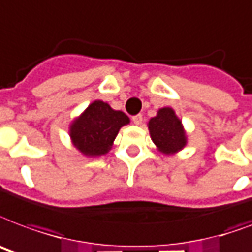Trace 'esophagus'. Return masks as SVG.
<instances>
[{"label": "esophagus", "instance_id": "34e87169", "mask_svg": "<svg viewBox=\"0 0 252 252\" xmlns=\"http://www.w3.org/2000/svg\"><path fill=\"white\" fill-rule=\"evenodd\" d=\"M132 122H133L136 126H140V124L143 123V115H141V113H139V115L133 116V118H132Z\"/></svg>", "mask_w": 252, "mask_h": 252}]
</instances>
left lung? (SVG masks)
<instances>
[{"mask_svg": "<svg viewBox=\"0 0 252 252\" xmlns=\"http://www.w3.org/2000/svg\"><path fill=\"white\" fill-rule=\"evenodd\" d=\"M148 128L153 143L165 155L176 153L186 145L185 130L182 128L181 120L169 107L158 109L157 116L149 120Z\"/></svg>", "mask_w": 252, "mask_h": 252, "instance_id": "8db88e82", "label": "left lung"}]
</instances>
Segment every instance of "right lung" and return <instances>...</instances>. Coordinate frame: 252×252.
<instances>
[{
  "label": "right lung",
  "mask_w": 252,
  "mask_h": 252,
  "mask_svg": "<svg viewBox=\"0 0 252 252\" xmlns=\"http://www.w3.org/2000/svg\"><path fill=\"white\" fill-rule=\"evenodd\" d=\"M128 123L126 113L115 111L104 101L95 100L71 124V140L86 156H101L111 149L120 128Z\"/></svg>",
  "instance_id": "1"
}]
</instances>
